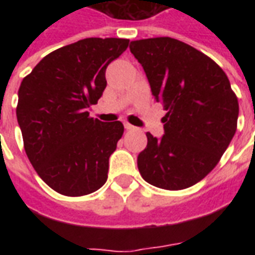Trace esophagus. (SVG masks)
I'll return each instance as SVG.
<instances>
[{
	"label": "esophagus",
	"mask_w": 255,
	"mask_h": 255,
	"mask_svg": "<svg viewBox=\"0 0 255 255\" xmlns=\"http://www.w3.org/2000/svg\"><path fill=\"white\" fill-rule=\"evenodd\" d=\"M124 128H126V129H127V131H131V129H133V126H131V124H128V123H126V124H124Z\"/></svg>",
	"instance_id": "1"
}]
</instances>
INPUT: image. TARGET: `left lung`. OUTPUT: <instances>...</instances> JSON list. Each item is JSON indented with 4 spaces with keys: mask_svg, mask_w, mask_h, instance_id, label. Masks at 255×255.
<instances>
[{
    "mask_svg": "<svg viewBox=\"0 0 255 255\" xmlns=\"http://www.w3.org/2000/svg\"><path fill=\"white\" fill-rule=\"evenodd\" d=\"M129 50L166 111L164 136L146 133L139 172L158 188L191 187L219 164L236 132L239 104L230 80L212 58L169 36L132 41Z\"/></svg>",
    "mask_w": 255,
    "mask_h": 255,
    "instance_id": "obj_1",
    "label": "left lung"
}]
</instances>
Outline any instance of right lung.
<instances>
[{
	"label": "right lung",
	"mask_w": 255,
	"mask_h": 255,
	"mask_svg": "<svg viewBox=\"0 0 255 255\" xmlns=\"http://www.w3.org/2000/svg\"><path fill=\"white\" fill-rule=\"evenodd\" d=\"M129 39L86 38L49 53L20 84L16 116L25 154L47 186L82 197L105 184L120 122L90 117L106 87V67Z\"/></svg>",
	"instance_id": "1"
}]
</instances>
